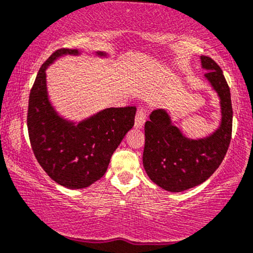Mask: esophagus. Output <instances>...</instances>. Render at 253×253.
Returning <instances> with one entry per match:
<instances>
[{"mask_svg":"<svg viewBox=\"0 0 253 253\" xmlns=\"http://www.w3.org/2000/svg\"><path fill=\"white\" fill-rule=\"evenodd\" d=\"M147 119V112L144 110H138L137 113H136V118H135V126L136 127H142L143 126L144 122Z\"/></svg>","mask_w":253,"mask_h":253,"instance_id":"1","label":"esophagus"}]
</instances>
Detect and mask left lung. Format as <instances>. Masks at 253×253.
<instances>
[{"mask_svg":"<svg viewBox=\"0 0 253 253\" xmlns=\"http://www.w3.org/2000/svg\"><path fill=\"white\" fill-rule=\"evenodd\" d=\"M201 63L220 98V126L207 137L192 140L172 124L164 109L154 110L144 124L143 167L150 179L166 191L181 192L206 181L222 163L231 143L233 110L229 87L214 59L201 56Z\"/></svg>","mask_w":253,"mask_h":253,"instance_id":"obj_1","label":"left lung"}]
</instances>
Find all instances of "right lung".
Instances as JSON below:
<instances>
[{
  "instance_id": "right-lung-1",
  "label": "right lung",
  "mask_w": 253,
  "mask_h": 253,
  "mask_svg": "<svg viewBox=\"0 0 253 253\" xmlns=\"http://www.w3.org/2000/svg\"><path fill=\"white\" fill-rule=\"evenodd\" d=\"M79 50L59 49L39 69L30 93L27 127L35 157L47 175L68 189H84L100 179L124 136L135 123L136 107H109L80 123L64 119L49 100L46 73L50 64ZM106 57V52L96 51Z\"/></svg>"
}]
</instances>
